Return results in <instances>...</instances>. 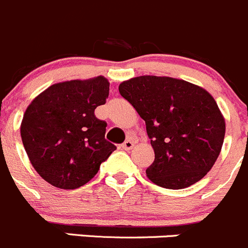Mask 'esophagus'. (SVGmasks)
<instances>
[{
    "label": "esophagus",
    "instance_id": "obj_1",
    "mask_svg": "<svg viewBox=\"0 0 248 248\" xmlns=\"http://www.w3.org/2000/svg\"><path fill=\"white\" fill-rule=\"evenodd\" d=\"M134 147V142L131 140H125L124 142L122 143V148L123 150H125V151H129L131 150V148Z\"/></svg>",
    "mask_w": 248,
    "mask_h": 248
}]
</instances>
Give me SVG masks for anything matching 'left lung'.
<instances>
[{
	"mask_svg": "<svg viewBox=\"0 0 248 248\" xmlns=\"http://www.w3.org/2000/svg\"><path fill=\"white\" fill-rule=\"evenodd\" d=\"M119 93L146 123L155 161L146 169L155 185L179 190L212 169L225 136V119L202 87L169 77L123 81Z\"/></svg>",
	"mask_w": 248,
	"mask_h": 248,
	"instance_id": "left-lung-1",
	"label": "left lung"
}]
</instances>
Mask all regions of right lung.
Returning a JSON list of instances; mask_svg holds the SVG:
<instances>
[{
	"mask_svg": "<svg viewBox=\"0 0 248 248\" xmlns=\"http://www.w3.org/2000/svg\"><path fill=\"white\" fill-rule=\"evenodd\" d=\"M108 95L109 82L100 75L51 85L28 106L20 136L44 180L65 190L80 187L117 150L105 139L106 122L95 117Z\"/></svg>",
	"mask_w": 248,
	"mask_h": 248,
	"instance_id": "obj_1",
	"label": "right lung"
}]
</instances>
